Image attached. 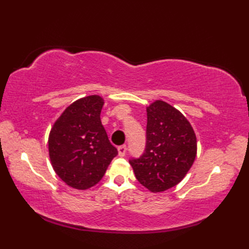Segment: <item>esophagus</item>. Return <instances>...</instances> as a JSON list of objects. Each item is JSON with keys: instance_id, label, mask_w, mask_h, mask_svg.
Segmentation results:
<instances>
[{"instance_id": "esophagus-1", "label": "esophagus", "mask_w": 249, "mask_h": 249, "mask_svg": "<svg viewBox=\"0 0 249 249\" xmlns=\"http://www.w3.org/2000/svg\"><path fill=\"white\" fill-rule=\"evenodd\" d=\"M118 151H119V155L120 156H125V154H126V151H127V147H126V145H120L119 147H118Z\"/></svg>"}]
</instances>
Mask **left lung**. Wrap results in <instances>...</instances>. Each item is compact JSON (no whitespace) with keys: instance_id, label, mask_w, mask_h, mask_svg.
<instances>
[{"instance_id":"8db88e82","label":"left lung","mask_w":249,"mask_h":249,"mask_svg":"<svg viewBox=\"0 0 249 249\" xmlns=\"http://www.w3.org/2000/svg\"><path fill=\"white\" fill-rule=\"evenodd\" d=\"M146 112L145 149L129 163L140 184L160 193L186 176L197 154V139L186 118L162 100L153 103Z\"/></svg>"}]
</instances>
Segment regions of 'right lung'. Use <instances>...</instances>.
<instances>
[{
  "mask_svg": "<svg viewBox=\"0 0 249 249\" xmlns=\"http://www.w3.org/2000/svg\"><path fill=\"white\" fill-rule=\"evenodd\" d=\"M103 106L97 95L79 99L66 108L50 131L52 167L71 187L94 186L118 155L100 121Z\"/></svg>",
  "mask_w": 249,
  "mask_h": 249,
  "instance_id": "right-lung-1",
  "label": "right lung"
}]
</instances>
